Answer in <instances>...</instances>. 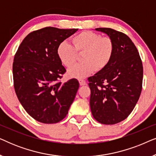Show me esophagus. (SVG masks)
<instances>
[{"mask_svg":"<svg viewBox=\"0 0 156 156\" xmlns=\"http://www.w3.org/2000/svg\"><path fill=\"white\" fill-rule=\"evenodd\" d=\"M79 82H80V84L81 86H84V85H86V82L84 80H79Z\"/></svg>","mask_w":156,"mask_h":156,"instance_id":"esophagus-1","label":"esophagus"}]
</instances>
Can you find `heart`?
Masks as SVG:
<instances>
[{"mask_svg":"<svg viewBox=\"0 0 156 156\" xmlns=\"http://www.w3.org/2000/svg\"><path fill=\"white\" fill-rule=\"evenodd\" d=\"M72 45L62 42L57 47V53L59 60L65 67H70L82 54V63L74 65L68 70L71 77L84 78L94 70L99 72L107 67L114 52V44L108 37H101L91 31H84L72 38Z\"/></svg>","mask_w":156,"mask_h":156,"instance_id":"1","label":"heart"}]
</instances>
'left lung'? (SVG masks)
I'll return each mask as SVG.
<instances>
[{
	"label": "left lung",
	"instance_id": "1",
	"mask_svg": "<svg viewBox=\"0 0 156 156\" xmlns=\"http://www.w3.org/2000/svg\"><path fill=\"white\" fill-rule=\"evenodd\" d=\"M113 40L114 52L107 67L88 78L92 116L102 124L127 118L142 90L143 65L137 48L124 33L107 27L95 29Z\"/></svg>",
	"mask_w": 156,
	"mask_h": 156
}]
</instances>
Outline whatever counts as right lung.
Here are the masks:
<instances>
[{
    "label": "right lung",
    "instance_id": "add662e5",
    "mask_svg": "<svg viewBox=\"0 0 156 156\" xmlns=\"http://www.w3.org/2000/svg\"><path fill=\"white\" fill-rule=\"evenodd\" d=\"M78 29L47 27L28 34L12 64L14 88L27 114L43 123H55L68 114L80 87L76 79L62 83L66 69L57 47Z\"/></svg>",
    "mask_w": 156,
    "mask_h": 156
}]
</instances>
